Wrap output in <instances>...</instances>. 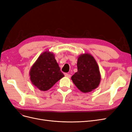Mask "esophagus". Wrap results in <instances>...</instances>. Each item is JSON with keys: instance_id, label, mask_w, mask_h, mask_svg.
Returning a JSON list of instances; mask_svg holds the SVG:
<instances>
[{"instance_id": "1", "label": "esophagus", "mask_w": 132, "mask_h": 132, "mask_svg": "<svg viewBox=\"0 0 132 132\" xmlns=\"http://www.w3.org/2000/svg\"><path fill=\"white\" fill-rule=\"evenodd\" d=\"M65 76L66 77H67V78H70V77H71V75L70 74H67V73L65 74Z\"/></svg>"}]
</instances>
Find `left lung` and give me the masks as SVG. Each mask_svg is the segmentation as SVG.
I'll return each mask as SVG.
<instances>
[{"label":"left lung","mask_w":132,"mask_h":132,"mask_svg":"<svg viewBox=\"0 0 132 132\" xmlns=\"http://www.w3.org/2000/svg\"><path fill=\"white\" fill-rule=\"evenodd\" d=\"M78 71L71 79L75 85L82 93L94 90L101 81V74L97 63L90 53L81 54L77 62Z\"/></svg>","instance_id":"left-lung-1"}]
</instances>
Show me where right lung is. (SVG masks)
Here are the masks:
<instances>
[{
  "instance_id": "add662e5",
  "label": "right lung",
  "mask_w": 132,
  "mask_h": 132,
  "mask_svg": "<svg viewBox=\"0 0 132 132\" xmlns=\"http://www.w3.org/2000/svg\"><path fill=\"white\" fill-rule=\"evenodd\" d=\"M32 84L41 91L51 89L60 79L64 77L60 69L54 54L49 51L43 52L30 70Z\"/></svg>"
}]
</instances>
